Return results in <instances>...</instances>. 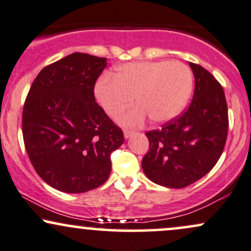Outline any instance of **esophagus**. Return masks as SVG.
Returning <instances> with one entry per match:
<instances>
[{
	"mask_svg": "<svg viewBox=\"0 0 251 251\" xmlns=\"http://www.w3.org/2000/svg\"><path fill=\"white\" fill-rule=\"evenodd\" d=\"M134 133H135V132L131 131V129H125V131H124V135H125L126 139H128V138L131 137V135H133Z\"/></svg>",
	"mask_w": 251,
	"mask_h": 251,
	"instance_id": "1",
	"label": "esophagus"
}]
</instances>
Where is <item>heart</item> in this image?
Segmentation results:
<instances>
[{"label": "heart", "mask_w": 251, "mask_h": 251, "mask_svg": "<svg viewBox=\"0 0 251 251\" xmlns=\"http://www.w3.org/2000/svg\"><path fill=\"white\" fill-rule=\"evenodd\" d=\"M192 72L178 61H144L120 66L114 76L96 85V98L108 116L114 117L133 101L139 105L118 117L124 126H138L150 117L157 124L174 120L183 112L192 91Z\"/></svg>", "instance_id": "obj_1"}]
</instances>
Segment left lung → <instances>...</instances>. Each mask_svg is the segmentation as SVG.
<instances>
[{
	"label": "left lung",
	"mask_w": 251,
	"mask_h": 251,
	"mask_svg": "<svg viewBox=\"0 0 251 251\" xmlns=\"http://www.w3.org/2000/svg\"><path fill=\"white\" fill-rule=\"evenodd\" d=\"M195 92L190 106L160 129L146 132L150 148L144 174L158 185L181 189L204 177L226 146L227 106L221 83L210 72L190 62Z\"/></svg>",
	"instance_id": "obj_1"
}]
</instances>
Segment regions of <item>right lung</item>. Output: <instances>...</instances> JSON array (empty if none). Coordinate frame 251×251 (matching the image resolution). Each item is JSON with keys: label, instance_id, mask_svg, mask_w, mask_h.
Wrapping results in <instances>:
<instances>
[{"label": "right lung", "instance_id": "1", "mask_svg": "<svg viewBox=\"0 0 251 251\" xmlns=\"http://www.w3.org/2000/svg\"><path fill=\"white\" fill-rule=\"evenodd\" d=\"M106 57L73 53L37 74L22 113L24 142L37 175L51 188L82 194L102 185L122 128L96 102Z\"/></svg>", "mask_w": 251, "mask_h": 251}]
</instances>
